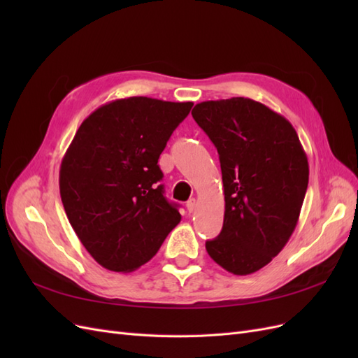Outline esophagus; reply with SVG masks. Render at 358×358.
Here are the masks:
<instances>
[{
  "label": "esophagus",
  "mask_w": 358,
  "mask_h": 358,
  "mask_svg": "<svg viewBox=\"0 0 358 358\" xmlns=\"http://www.w3.org/2000/svg\"><path fill=\"white\" fill-rule=\"evenodd\" d=\"M196 208H197V200H196V199H192V200L187 201V210H188L189 213H192L194 210H196Z\"/></svg>",
  "instance_id": "esophagus-1"
}]
</instances>
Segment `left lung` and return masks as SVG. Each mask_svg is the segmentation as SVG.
Here are the masks:
<instances>
[{
    "mask_svg": "<svg viewBox=\"0 0 358 358\" xmlns=\"http://www.w3.org/2000/svg\"><path fill=\"white\" fill-rule=\"evenodd\" d=\"M191 115L218 150L222 171L224 225L206 251L227 272L251 275L282 251L296 229L308 157L294 127L251 99L203 101Z\"/></svg>",
    "mask_w": 358,
    "mask_h": 358,
    "instance_id": "left-lung-1",
    "label": "left lung"
}]
</instances>
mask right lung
<instances>
[{"label": "right lung", "instance_id": "add662e5", "mask_svg": "<svg viewBox=\"0 0 358 358\" xmlns=\"http://www.w3.org/2000/svg\"><path fill=\"white\" fill-rule=\"evenodd\" d=\"M194 103L129 96L85 119L59 169V194L79 241L112 272L148 263L180 222L158 158Z\"/></svg>", "mask_w": 358, "mask_h": 358}]
</instances>
